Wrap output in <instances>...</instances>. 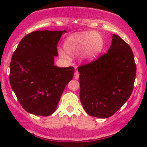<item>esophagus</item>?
<instances>
[{"label": "esophagus", "instance_id": "obj_1", "mask_svg": "<svg viewBox=\"0 0 147 147\" xmlns=\"http://www.w3.org/2000/svg\"><path fill=\"white\" fill-rule=\"evenodd\" d=\"M79 72H78V71H75V74H74V79L75 80H78V78H79Z\"/></svg>", "mask_w": 147, "mask_h": 147}]
</instances>
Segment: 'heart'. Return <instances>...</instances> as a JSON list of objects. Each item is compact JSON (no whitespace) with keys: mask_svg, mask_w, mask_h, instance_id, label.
<instances>
[{"mask_svg":"<svg viewBox=\"0 0 147 147\" xmlns=\"http://www.w3.org/2000/svg\"><path fill=\"white\" fill-rule=\"evenodd\" d=\"M65 47L67 52L72 55L78 54L84 50V57L92 59L101 52L103 40L97 32H82L69 37L65 42ZM59 54L63 58L67 57L63 50H59Z\"/></svg>","mask_w":147,"mask_h":147,"instance_id":"obj_1","label":"heart"}]
</instances>
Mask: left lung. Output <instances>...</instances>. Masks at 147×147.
Wrapping results in <instances>:
<instances>
[{
	"label": "left lung",
	"instance_id": "1",
	"mask_svg": "<svg viewBox=\"0 0 147 147\" xmlns=\"http://www.w3.org/2000/svg\"><path fill=\"white\" fill-rule=\"evenodd\" d=\"M136 70L130 46L114 34L107 53L78 67L80 98L85 112L99 118L112 116L131 94Z\"/></svg>",
	"mask_w": 147,
	"mask_h": 147
}]
</instances>
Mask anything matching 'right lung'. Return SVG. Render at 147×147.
I'll return each mask as SVG.
<instances>
[{
	"label": "right lung",
	"instance_id": "1",
	"mask_svg": "<svg viewBox=\"0 0 147 147\" xmlns=\"http://www.w3.org/2000/svg\"><path fill=\"white\" fill-rule=\"evenodd\" d=\"M63 31L38 30L20 40L12 55L10 83L23 109L35 115L47 117L56 109L73 67H58L57 43Z\"/></svg>",
	"mask_w": 147,
	"mask_h": 147
}]
</instances>
